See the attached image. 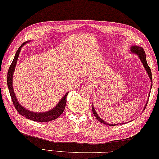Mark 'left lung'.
Masks as SVG:
<instances>
[{"mask_svg":"<svg viewBox=\"0 0 159 159\" xmlns=\"http://www.w3.org/2000/svg\"><path fill=\"white\" fill-rule=\"evenodd\" d=\"M130 50H131L132 52L136 54V55H137L138 56H139V58L140 59L141 61L142 62L143 65V66L145 67V69H146V72H147V73L148 74V76H149V77H150V81L152 83V84H151V89H152V76L151 70L150 68V67L148 66V63H147V61H146V53H145V51H144L143 48H142V47H139V46H131ZM150 93H149V95H150ZM148 98H149V97H148ZM147 104H148V101H147V102L146 104V106H145V107H144V109L143 110H145V109H146V107L147 106ZM92 111H93V113L94 115V116L96 117V119L98 120L100 122L102 123V124H107V125H109V126H111L117 125V124H108L107 122H106V121H104L102 119H101V118L98 116V114L96 113V111H95V109H94L93 104H92Z\"/></svg>","mask_w":159,"mask_h":159,"instance_id":"8db88e82","label":"left lung"}]
</instances>
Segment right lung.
<instances>
[{
	"instance_id": "obj_1",
	"label": "right lung",
	"mask_w": 159,
	"mask_h": 159,
	"mask_svg": "<svg viewBox=\"0 0 159 159\" xmlns=\"http://www.w3.org/2000/svg\"><path fill=\"white\" fill-rule=\"evenodd\" d=\"M28 42H24L19 47V48L16 51L14 59H13L11 66H10L9 68L8 72H7V86L9 88L10 96H11L12 102L13 103V105H14L16 108V109L20 115H21V116H25L26 118H27V119H29L35 121L46 122V121H52L57 119V118H58L63 113L66 107V104L67 102L66 98H67V94H68V92L65 94V96L61 99L59 102L57 104V105L52 110L47 111V112L35 113L25 109V107H23L21 104L19 103L18 100L16 98V96L14 93V91H13V85H12L13 74V72H14L17 61H18V57H19V54L20 52V50H21L22 47Z\"/></svg>"
}]
</instances>
